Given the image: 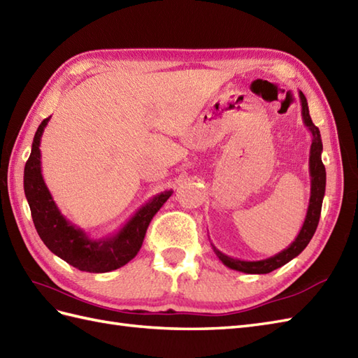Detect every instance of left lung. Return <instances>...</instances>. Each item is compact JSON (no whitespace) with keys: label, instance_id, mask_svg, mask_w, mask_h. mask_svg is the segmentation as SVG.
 <instances>
[{"label":"left lung","instance_id":"left-lung-1","mask_svg":"<svg viewBox=\"0 0 358 358\" xmlns=\"http://www.w3.org/2000/svg\"><path fill=\"white\" fill-rule=\"evenodd\" d=\"M299 99H301V115H302V121H304V125L308 128V131L311 133V146H310V159H308V171H310V180H311V186H310V201H308V208H307V215L304 219V224H302L299 234L296 236V239L293 241L286 250H282L281 252L272 255L269 259L264 260H255V262H248V260H241V259H233L230 255H225L224 252L219 251L213 243L212 248L215 254L217 255V259L221 260L227 268L245 272V273H269L275 269H278L284 264L289 263L292 259H295L296 255H299L302 251L306 250V246L313 237L317 224H319V217H320V210H322V201L325 195V185H327V172L325 166L322 163V139H320V131L319 128L313 124L308 113V104H307V98L304 96L302 92H299Z\"/></svg>","mask_w":358,"mask_h":358}]
</instances>
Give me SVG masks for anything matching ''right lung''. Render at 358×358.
Segmentation results:
<instances>
[{
  "instance_id": "add662e5",
  "label": "right lung",
  "mask_w": 358,
  "mask_h": 358,
  "mask_svg": "<svg viewBox=\"0 0 358 358\" xmlns=\"http://www.w3.org/2000/svg\"><path fill=\"white\" fill-rule=\"evenodd\" d=\"M50 117L43 119L36 131L31 154L24 169V192L31 210L36 231L52 254L80 271L103 273L121 268L139 252L146 228L152 216L172 195V190H164L152 196L128 219V222L117 233L101 239H92L60 213L43 181L39 146Z\"/></svg>"
}]
</instances>
